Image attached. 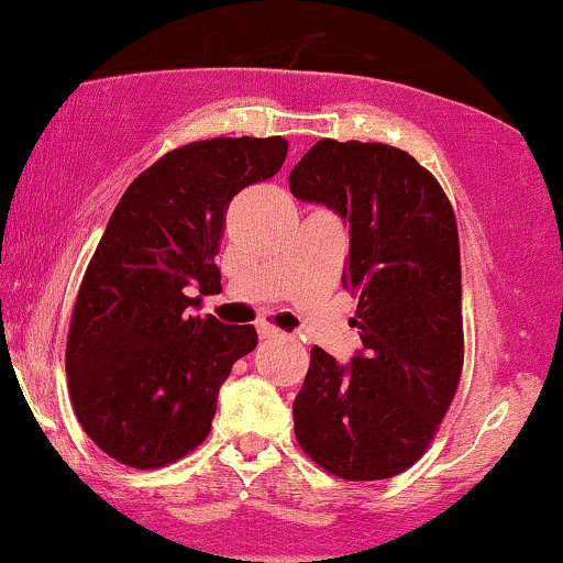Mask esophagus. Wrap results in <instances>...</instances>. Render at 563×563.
I'll list each match as a JSON object with an SVG mask.
<instances>
[{
    "mask_svg": "<svg viewBox=\"0 0 563 563\" xmlns=\"http://www.w3.org/2000/svg\"><path fill=\"white\" fill-rule=\"evenodd\" d=\"M260 338L262 341H280V338H286V333L273 328V324H260Z\"/></svg>",
    "mask_w": 563,
    "mask_h": 563,
    "instance_id": "obj_1",
    "label": "esophagus"
}]
</instances>
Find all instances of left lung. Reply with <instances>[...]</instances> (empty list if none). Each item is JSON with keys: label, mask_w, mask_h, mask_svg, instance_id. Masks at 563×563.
I'll list each match as a JSON object with an SVG mask.
<instances>
[{"label": "left lung", "mask_w": 563, "mask_h": 563, "mask_svg": "<svg viewBox=\"0 0 563 563\" xmlns=\"http://www.w3.org/2000/svg\"><path fill=\"white\" fill-rule=\"evenodd\" d=\"M288 186L349 222L343 286L358 296L362 338L346 367L311 349L296 440L341 479L396 477L424 456L462 380L456 214L435 175L388 144L317 141Z\"/></svg>", "instance_id": "8db88e82"}]
</instances>
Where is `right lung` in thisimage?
<instances>
[{
	"label": "right lung",
	"mask_w": 563,
	"mask_h": 563,
	"mask_svg": "<svg viewBox=\"0 0 563 563\" xmlns=\"http://www.w3.org/2000/svg\"><path fill=\"white\" fill-rule=\"evenodd\" d=\"M288 141L207 139L178 146L114 207L80 283L65 369L86 435L114 462L159 470L205 443L217 393L256 349L254 324L188 314L220 294L225 209L280 170Z\"/></svg>",
	"instance_id": "add662e5"
}]
</instances>
